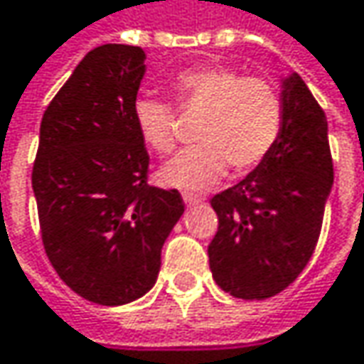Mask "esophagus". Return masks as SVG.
<instances>
[{"mask_svg": "<svg viewBox=\"0 0 364 364\" xmlns=\"http://www.w3.org/2000/svg\"><path fill=\"white\" fill-rule=\"evenodd\" d=\"M182 198H184V203H186V205H196V203H200V200H203L200 196L193 195V193H184Z\"/></svg>", "mask_w": 364, "mask_h": 364, "instance_id": "1", "label": "esophagus"}]
</instances>
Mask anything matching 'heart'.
Segmentation results:
<instances>
[{
  "instance_id": "1",
  "label": "heart",
  "mask_w": 364,
  "mask_h": 364,
  "mask_svg": "<svg viewBox=\"0 0 364 364\" xmlns=\"http://www.w3.org/2000/svg\"><path fill=\"white\" fill-rule=\"evenodd\" d=\"M173 105L184 116H203L196 146L182 151L159 171V180L182 191H203L225 173L248 171L267 159L279 139L284 107L272 82L245 76L232 68L207 65L180 72L173 82ZM176 109L159 99L143 97L132 116L143 143L168 155L178 143Z\"/></svg>"
}]
</instances>
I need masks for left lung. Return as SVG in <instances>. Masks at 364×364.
Returning <instances> with one entry per match:
<instances>
[{
    "instance_id": "left-lung-1",
    "label": "left lung",
    "mask_w": 364,
    "mask_h": 364,
    "mask_svg": "<svg viewBox=\"0 0 364 364\" xmlns=\"http://www.w3.org/2000/svg\"><path fill=\"white\" fill-rule=\"evenodd\" d=\"M284 122L263 164L211 198L209 267L223 292L263 300L286 290L317 247L333 164L321 105L299 74L282 82Z\"/></svg>"
}]
</instances>
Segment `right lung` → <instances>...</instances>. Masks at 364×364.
Wrapping results in <instances>:
<instances>
[{"label":"right lung","instance_id":"right-lung-1","mask_svg":"<svg viewBox=\"0 0 364 364\" xmlns=\"http://www.w3.org/2000/svg\"><path fill=\"white\" fill-rule=\"evenodd\" d=\"M144 51H89L41 119L33 191L53 269L78 296L117 306L157 282L161 247L184 213L178 191L146 184L149 153L132 107Z\"/></svg>","mask_w":364,"mask_h":364}]
</instances>
